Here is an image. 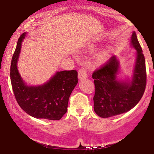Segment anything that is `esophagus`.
Masks as SVG:
<instances>
[{
	"label": "esophagus",
	"mask_w": 154,
	"mask_h": 154,
	"mask_svg": "<svg viewBox=\"0 0 154 154\" xmlns=\"http://www.w3.org/2000/svg\"><path fill=\"white\" fill-rule=\"evenodd\" d=\"M78 74H79V80H84L87 78V72L84 69H80L78 72Z\"/></svg>",
	"instance_id": "34e87169"
}]
</instances>
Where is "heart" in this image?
I'll use <instances>...</instances> for the list:
<instances>
[{
	"label": "heart",
	"mask_w": 154,
	"mask_h": 154,
	"mask_svg": "<svg viewBox=\"0 0 154 154\" xmlns=\"http://www.w3.org/2000/svg\"><path fill=\"white\" fill-rule=\"evenodd\" d=\"M110 53V49H105L104 50H103L102 51H100L99 54H97V60L100 63H103L106 60V59L108 58V55H109Z\"/></svg>",
	"instance_id": "obj_1"
}]
</instances>
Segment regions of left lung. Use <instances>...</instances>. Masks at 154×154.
Listing matches in <instances>:
<instances>
[{
	"instance_id": "left-lung-1",
	"label": "left lung",
	"mask_w": 154,
	"mask_h": 154,
	"mask_svg": "<svg viewBox=\"0 0 154 154\" xmlns=\"http://www.w3.org/2000/svg\"><path fill=\"white\" fill-rule=\"evenodd\" d=\"M131 46L136 50L132 75L119 76L120 64L113 55L103 68L93 72L95 86L94 110L102 118H108L130 110L139 103L146 85L145 57L135 32L131 36Z\"/></svg>"
}]
</instances>
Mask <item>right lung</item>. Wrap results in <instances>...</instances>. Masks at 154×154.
<instances>
[{
	"mask_svg": "<svg viewBox=\"0 0 154 154\" xmlns=\"http://www.w3.org/2000/svg\"><path fill=\"white\" fill-rule=\"evenodd\" d=\"M27 33L23 32L19 38L11 60L10 77L15 98L22 109L34 118L60 120L68 110L69 97L78 84V72L75 70L57 71L44 84L28 85L17 68Z\"/></svg>",
	"mask_w": 154,
	"mask_h": 154,
	"instance_id": "add662e5",
	"label": "right lung"
}]
</instances>
